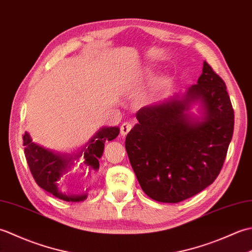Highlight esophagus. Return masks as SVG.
Returning a JSON list of instances; mask_svg holds the SVG:
<instances>
[{"mask_svg":"<svg viewBox=\"0 0 252 252\" xmlns=\"http://www.w3.org/2000/svg\"><path fill=\"white\" fill-rule=\"evenodd\" d=\"M132 130V123L130 122H125L122 123V126L120 127V133L122 136H126L127 133H129L130 131Z\"/></svg>","mask_w":252,"mask_h":252,"instance_id":"esophagus-1","label":"esophagus"}]
</instances>
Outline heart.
Segmentation results:
<instances>
[{
	"label": "heart",
	"mask_w": 252,
	"mask_h": 252,
	"mask_svg": "<svg viewBox=\"0 0 252 252\" xmlns=\"http://www.w3.org/2000/svg\"><path fill=\"white\" fill-rule=\"evenodd\" d=\"M165 85H167V80H164V79L156 80V81L152 84L151 89H149V94L156 95V94L160 93L165 88Z\"/></svg>",
	"instance_id": "obj_1"
}]
</instances>
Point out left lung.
Here are the masks:
<instances>
[{
    "label": "left lung",
    "mask_w": 252,
    "mask_h": 252,
    "mask_svg": "<svg viewBox=\"0 0 252 252\" xmlns=\"http://www.w3.org/2000/svg\"><path fill=\"white\" fill-rule=\"evenodd\" d=\"M199 100L201 122L187 110ZM126 138V149L143 191L159 202L195 196L218 178L234 131V109L222 78L208 63L182 98L145 106Z\"/></svg>",
    "instance_id": "8db88e82"
}]
</instances>
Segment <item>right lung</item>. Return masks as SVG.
<instances>
[{
  "mask_svg": "<svg viewBox=\"0 0 252 252\" xmlns=\"http://www.w3.org/2000/svg\"><path fill=\"white\" fill-rule=\"evenodd\" d=\"M120 129L117 126L103 127L92 137L88 143V148L84 151V163L89 165L90 169L97 170L99 168L98 159L104 152V144L106 141H112L119 134ZM25 146V156L28 162L30 172L33 176L36 184L53 196L60 198L65 201H82L87 198L84 195H68L63 194L58 189V180L66 172L68 168L72 164V159H77L82 155L80 154L72 156L57 154L42 147L33 143L28 133H25L23 136Z\"/></svg>",
  "mask_w": 252,
  "mask_h": 252,
  "instance_id": "obj_1",
  "label": "right lung"
}]
</instances>
